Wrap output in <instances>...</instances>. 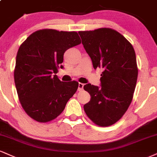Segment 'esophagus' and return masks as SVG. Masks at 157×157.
Returning <instances> with one entry per match:
<instances>
[{
  "mask_svg": "<svg viewBox=\"0 0 157 157\" xmlns=\"http://www.w3.org/2000/svg\"><path fill=\"white\" fill-rule=\"evenodd\" d=\"M83 86H84V84L81 83V82H79L78 84V90L79 91H80V90H82L83 89Z\"/></svg>",
  "mask_w": 157,
  "mask_h": 157,
  "instance_id": "1",
  "label": "esophagus"
}]
</instances>
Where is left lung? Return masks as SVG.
<instances>
[{"mask_svg": "<svg viewBox=\"0 0 157 157\" xmlns=\"http://www.w3.org/2000/svg\"><path fill=\"white\" fill-rule=\"evenodd\" d=\"M78 33L94 69H103L101 87L90 83L83 87L90 95L84 110L97 125L111 126L122 118L132 101L138 75L135 50L124 36L112 28Z\"/></svg>", "mask_w": 157, "mask_h": 157, "instance_id": "obj_1", "label": "left lung"}]
</instances>
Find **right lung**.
Instances as JSON below:
<instances>
[{"mask_svg": "<svg viewBox=\"0 0 157 157\" xmlns=\"http://www.w3.org/2000/svg\"><path fill=\"white\" fill-rule=\"evenodd\" d=\"M80 43L76 31L41 29L20 45L14 71L15 86L22 108L33 120H54L77 91V81L63 82L53 74L63 69L64 52Z\"/></svg>", "mask_w": 157, "mask_h": 157, "instance_id": "add662e5", "label": "right lung"}]
</instances>
